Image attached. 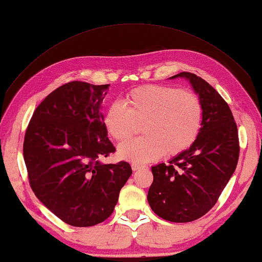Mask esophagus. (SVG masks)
<instances>
[{
	"mask_svg": "<svg viewBox=\"0 0 262 262\" xmlns=\"http://www.w3.org/2000/svg\"><path fill=\"white\" fill-rule=\"evenodd\" d=\"M145 167V165H143V164H140V163H135V162H133L132 163V168L134 171H137V170H141V168H144Z\"/></svg>",
	"mask_w": 262,
	"mask_h": 262,
	"instance_id": "34e87169",
	"label": "esophagus"
}]
</instances>
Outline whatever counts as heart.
Listing matches in <instances>:
<instances>
[{
    "mask_svg": "<svg viewBox=\"0 0 262 262\" xmlns=\"http://www.w3.org/2000/svg\"><path fill=\"white\" fill-rule=\"evenodd\" d=\"M202 114L201 99L195 92L150 84L127 92L123 105L110 104L103 123L113 140L125 142L134 135L137 123L143 122L144 135L119 148L121 158L142 164L164 152L177 156L187 150L200 133Z\"/></svg>",
    "mask_w": 262,
    "mask_h": 262,
    "instance_id": "obj_1",
    "label": "heart"
}]
</instances>
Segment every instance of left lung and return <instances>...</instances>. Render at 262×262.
Returning <instances> with one entry per match:
<instances>
[{
  "mask_svg": "<svg viewBox=\"0 0 262 262\" xmlns=\"http://www.w3.org/2000/svg\"><path fill=\"white\" fill-rule=\"evenodd\" d=\"M189 79L202 103V126L189 149L151 167L148 202L156 215L187 223L206 215L236 170L239 158L237 123L222 96L205 79L183 72L171 78Z\"/></svg>",
  "mask_w": 262,
  "mask_h": 262,
  "instance_id": "1",
  "label": "left lung"
}]
</instances>
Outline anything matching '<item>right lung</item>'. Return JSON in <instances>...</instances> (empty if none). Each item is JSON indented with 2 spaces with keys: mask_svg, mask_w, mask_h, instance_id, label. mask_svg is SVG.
<instances>
[{
  "mask_svg": "<svg viewBox=\"0 0 262 262\" xmlns=\"http://www.w3.org/2000/svg\"><path fill=\"white\" fill-rule=\"evenodd\" d=\"M108 86L63 84L38 105L25 132L23 155L31 188L73 227L107 220L133 172L127 162L98 161L115 152L100 114Z\"/></svg>",
  "mask_w": 262,
  "mask_h": 262,
  "instance_id": "add662e5",
  "label": "right lung"
}]
</instances>
